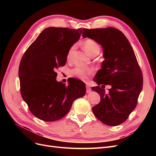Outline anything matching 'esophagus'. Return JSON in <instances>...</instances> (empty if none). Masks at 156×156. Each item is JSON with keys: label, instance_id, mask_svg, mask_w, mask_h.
Segmentation results:
<instances>
[{"label": "esophagus", "instance_id": "34e87169", "mask_svg": "<svg viewBox=\"0 0 156 156\" xmlns=\"http://www.w3.org/2000/svg\"><path fill=\"white\" fill-rule=\"evenodd\" d=\"M86 87H87V92L89 93L91 91V89H90V88L89 85H88L87 83H86Z\"/></svg>", "mask_w": 156, "mask_h": 156}]
</instances>
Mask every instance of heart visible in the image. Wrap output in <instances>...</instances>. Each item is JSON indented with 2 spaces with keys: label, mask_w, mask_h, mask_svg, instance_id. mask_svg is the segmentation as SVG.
<instances>
[{
  "label": "heart",
  "mask_w": 156,
  "mask_h": 156,
  "mask_svg": "<svg viewBox=\"0 0 156 156\" xmlns=\"http://www.w3.org/2000/svg\"><path fill=\"white\" fill-rule=\"evenodd\" d=\"M83 47L87 53L92 56H93L94 55L99 53V52L100 51V45L95 40L92 39H87L84 40L83 43ZM75 49V45H73L69 48L67 55L68 59H70L71 57H72V55ZM70 73L71 75H73V76H75L83 80H86L88 78V75L92 73V70L86 69L81 68H76L71 71Z\"/></svg>",
  "instance_id": "1"
}]
</instances>
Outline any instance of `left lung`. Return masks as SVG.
Listing matches in <instances>:
<instances>
[{"mask_svg": "<svg viewBox=\"0 0 156 156\" xmlns=\"http://www.w3.org/2000/svg\"><path fill=\"white\" fill-rule=\"evenodd\" d=\"M83 37L101 45L105 60L94 81L98 85L92 90L100 94L101 101L92 107L94 115L102 123L116 126L125 122L137 104L143 79L133 48L125 35L112 27L83 29ZM105 85L112 87L108 92Z\"/></svg>", "mask_w": 156, "mask_h": 156, "instance_id": "1", "label": "left lung"}]
</instances>
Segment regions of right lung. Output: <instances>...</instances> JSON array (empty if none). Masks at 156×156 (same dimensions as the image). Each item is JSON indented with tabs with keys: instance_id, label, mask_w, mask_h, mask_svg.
<instances>
[{
	"instance_id": "1",
	"label": "right lung",
	"mask_w": 156,
	"mask_h": 156,
	"mask_svg": "<svg viewBox=\"0 0 156 156\" xmlns=\"http://www.w3.org/2000/svg\"><path fill=\"white\" fill-rule=\"evenodd\" d=\"M81 33V29L47 28L23 55L19 68L21 94L37 119L45 122L62 119L73 101L85 94L84 83L73 78L66 86L56 81L55 72L65 65L69 48Z\"/></svg>"
}]
</instances>
